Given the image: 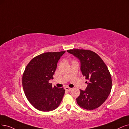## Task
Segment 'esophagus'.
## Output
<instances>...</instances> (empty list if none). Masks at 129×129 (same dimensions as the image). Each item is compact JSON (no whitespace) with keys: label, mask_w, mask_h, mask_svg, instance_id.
<instances>
[{"label":"esophagus","mask_w":129,"mask_h":129,"mask_svg":"<svg viewBox=\"0 0 129 129\" xmlns=\"http://www.w3.org/2000/svg\"><path fill=\"white\" fill-rule=\"evenodd\" d=\"M65 89L66 90H67V91H70L71 90V89H72V88H71L68 87H66L65 88Z\"/></svg>","instance_id":"esophagus-1"}]
</instances>
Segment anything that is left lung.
<instances>
[{
	"label": "left lung",
	"mask_w": 129,
	"mask_h": 129,
	"mask_svg": "<svg viewBox=\"0 0 129 129\" xmlns=\"http://www.w3.org/2000/svg\"><path fill=\"white\" fill-rule=\"evenodd\" d=\"M80 62V70L85 77L87 87L80 90L77 98L79 105L87 110L99 107L105 102L112 89V78L106 64L96 53L88 50H67Z\"/></svg>",
	"instance_id": "left-lung-1"
}]
</instances>
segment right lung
Instances as JSON below:
<instances>
[{
	"label": "right lung",
	"mask_w": 129,
	"mask_h": 129,
	"mask_svg": "<svg viewBox=\"0 0 129 129\" xmlns=\"http://www.w3.org/2000/svg\"><path fill=\"white\" fill-rule=\"evenodd\" d=\"M65 51L45 52L33 58L27 64L22 77L25 96L32 105L42 112L59 106L65 93L63 88L52 87L57 64Z\"/></svg>",
	"instance_id": "1"
}]
</instances>
